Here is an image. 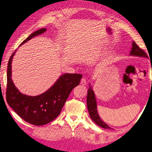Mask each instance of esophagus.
Instances as JSON below:
<instances>
[{"instance_id": "esophagus-1", "label": "esophagus", "mask_w": 152, "mask_h": 152, "mask_svg": "<svg viewBox=\"0 0 152 152\" xmlns=\"http://www.w3.org/2000/svg\"><path fill=\"white\" fill-rule=\"evenodd\" d=\"M81 84L83 85H87V80H86L85 78H83L81 79Z\"/></svg>"}]
</instances>
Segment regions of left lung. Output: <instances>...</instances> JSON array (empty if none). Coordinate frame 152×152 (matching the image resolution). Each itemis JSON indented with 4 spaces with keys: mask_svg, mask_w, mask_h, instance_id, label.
Wrapping results in <instances>:
<instances>
[{
    "mask_svg": "<svg viewBox=\"0 0 152 152\" xmlns=\"http://www.w3.org/2000/svg\"><path fill=\"white\" fill-rule=\"evenodd\" d=\"M130 55L137 57H142V58H148L146 53L144 50H142L139 46H138V45L134 42H132V47ZM87 104L88 113H89L91 118L93 120V121L94 123H96L97 125H99V126L103 128H105V129H111V128L109 126L107 125L104 122L102 121V120L99 115L98 112H97V104L95 95H94V93L91 83H89V87H88V88Z\"/></svg>",
    "mask_w": 152,
    "mask_h": 152,
    "instance_id": "obj_1",
    "label": "left lung"
}]
</instances>
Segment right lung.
Masks as SVG:
<instances>
[{
    "label": "right lung",
    "instance_id": "1",
    "mask_svg": "<svg viewBox=\"0 0 152 152\" xmlns=\"http://www.w3.org/2000/svg\"><path fill=\"white\" fill-rule=\"evenodd\" d=\"M45 31L46 28H42L34 31L20 45ZM16 51L10 56L8 64L6 93L7 103L26 122L35 126L46 124L53 121L61 113L71 91L79 85L82 75L78 73L63 74L45 93L34 96L26 95L20 92L12 80L11 65Z\"/></svg>",
    "mask_w": 152,
    "mask_h": 152
}]
</instances>
